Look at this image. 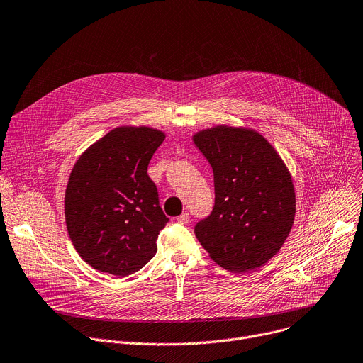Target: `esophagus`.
Returning a JSON list of instances; mask_svg holds the SVG:
<instances>
[{"label": "esophagus", "instance_id": "esophagus-1", "mask_svg": "<svg viewBox=\"0 0 363 363\" xmlns=\"http://www.w3.org/2000/svg\"><path fill=\"white\" fill-rule=\"evenodd\" d=\"M177 222H180V224H189V222H190V215L187 212L182 213L180 216H177Z\"/></svg>", "mask_w": 363, "mask_h": 363}]
</instances>
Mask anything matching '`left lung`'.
<instances>
[{"label":"left lung","instance_id":"8db88e82","mask_svg":"<svg viewBox=\"0 0 363 363\" xmlns=\"http://www.w3.org/2000/svg\"><path fill=\"white\" fill-rule=\"evenodd\" d=\"M213 172L215 205L194 234L211 259L231 272L267 263L284 245L295 218L289 170L255 129L215 126L193 135Z\"/></svg>","mask_w":363,"mask_h":363}]
</instances>
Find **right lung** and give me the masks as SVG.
Returning <instances> with one entry per match:
<instances>
[{
    "instance_id": "obj_1",
    "label": "right lung",
    "mask_w": 363,
    "mask_h": 363,
    "mask_svg": "<svg viewBox=\"0 0 363 363\" xmlns=\"http://www.w3.org/2000/svg\"><path fill=\"white\" fill-rule=\"evenodd\" d=\"M164 138L148 126H121L77 160L65 190L67 230L96 270L122 277L155 256L169 218L147 170Z\"/></svg>"
}]
</instances>
